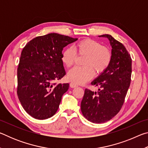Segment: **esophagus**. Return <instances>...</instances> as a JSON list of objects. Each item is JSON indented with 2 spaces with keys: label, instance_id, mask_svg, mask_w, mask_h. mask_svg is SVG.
Returning <instances> with one entry per match:
<instances>
[{
  "label": "esophagus",
  "instance_id": "1",
  "mask_svg": "<svg viewBox=\"0 0 148 148\" xmlns=\"http://www.w3.org/2000/svg\"><path fill=\"white\" fill-rule=\"evenodd\" d=\"M77 86L76 84H75L74 83H71L70 84V87H71V88H74V87H76Z\"/></svg>",
  "mask_w": 148,
  "mask_h": 148
}]
</instances>
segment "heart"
<instances>
[{
  "label": "heart",
  "instance_id": "1",
  "mask_svg": "<svg viewBox=\"0 0 148 148\" xmlns=\"http://www.w3.org/2000/svg\"><path fill=\"white\" fill-rule=\"evenodd\" d=\"M74 49L67 47L61 53V61L65 66L71 67L74 63L76 53L86 56L84 67H74L67 74V79L76 84H84L91 79L95 75L104 72L111 62L112 53L110 50L92 39H85L76 44Z\"/></svg>",
  "mask_w": 148,
  "mask_h": 148
}]
</instances>
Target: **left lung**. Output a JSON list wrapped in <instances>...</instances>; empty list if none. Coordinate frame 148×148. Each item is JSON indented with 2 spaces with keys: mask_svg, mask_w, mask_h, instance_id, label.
<instances>
[{
  "mask_svg": "<svg viewBox=\"0 0 148 148\" xmlns=\"http://www.w3.org/2000/svg\"><path fill=\"white\" fill-rule=\"evenodd\" d=\"M99 37L108 39L112 47V60L108 67L91 82L99 86L98 91L85 89L81 102L84 116L94 123L109 121L118 113L123 104L131 83L132 59L125 47L111 35Z\"/></svg>",
  "mask_w": 148,
  "mask_h": 148,
  "instance_id": "8db88e82",
  "label": "left lung"
}]
</instances>
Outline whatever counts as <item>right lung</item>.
Here are the masks:
<instances>
[{
    "instance_id": "right-lung-1",
    "label": "right lung",
    "mask_w": 148,
    "mask_h": 148,
    "mask_svg": "<svg viewBox=\"0 0 148 148\" xmlns=\"http://www.w3.org/2000/svg\"><path fill=\"white\" fill-rule=\"evenodd\" d=\"M68 36L49 33L36 37L22 50L17 68V96L24 110L37 119L56 113L69 84H57L65 72L62 51L76 41Z\"/></svg>"
}]
</instances>
